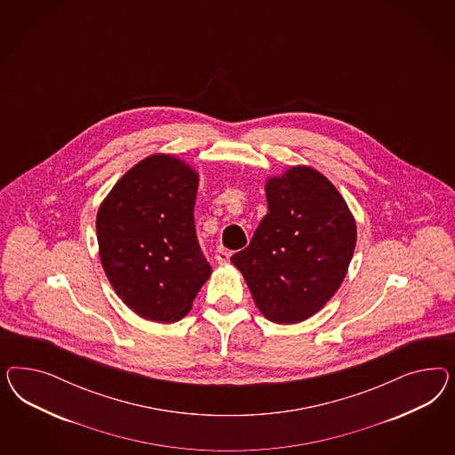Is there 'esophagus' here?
<instances>
[{"instance_id":"esophagus-1","label":"esophagus","mask_w":455,"mask_h":455,"mask_svg":"<svg viewBox=\"0 0 455 455\" xmlns=\"http://www.w3.org/2000/svg\"><path fill=\"white\" fill-rule=\"evenodd\" d=\"M230 257H232V253H230L227 248H217V251H215V260L220 263V265H227V263L230 262Z\"/></svg>"}]
</instances>
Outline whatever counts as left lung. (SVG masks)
Masks as SVG:
<instances>
[{"label":"left lung","instance_id":"1","mask_svg":"<svg viewBox=\"0 0 455 455\" xmlns=\"http://www.w3.org/2000/svg\"><path fill=\"white\" fill-rule=\"evenodd\" d=\"M198 181V172L177 155L153 153L100 204L98 253L105 275L141 318L179 322L210 278L193 221Z\"/></svg>","mask_w":455,"mask_h":455}]
</instances>
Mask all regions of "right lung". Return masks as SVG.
<instances>
[{
    "mask_svg": "<svg viewBox=\"0 0 455 455\" xmlns=\"http://www.w3.org/2000/svg\"><path fill=\"white\" fill-rule=\"evenodd\" d=\"M268 213L232 263L263 317L300 323L344 282L357 223L344 196L315 168L293 165L265 181Z\"/></svg>",
    "mask_w": 455,
    "mask_h": 455,
    "instance_id": "obj_1",
    "label": "right lung"
}]
</instances>
